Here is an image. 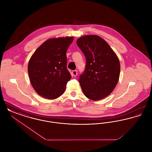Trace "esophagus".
Returning a JSON list of instances; mask_svg holds the SVG:
<instances>
[{
	"label": "esophagus",
	"instance_id": "esophagus-1",
	"mask_svg": "<svg viewBox=\"0 0 152 152\" xmlns=\"http://www.w3.org/2000/svg\"><path fill=\"white\" fill-rule=\"evenodd\" d=\"M77 75V71H76V70H74V71H72V75L73 76H74V77H75V76H76V75Z\"/></svg>",
	"mask_w": 152,
	"mask_h": 152
}]
</instances>
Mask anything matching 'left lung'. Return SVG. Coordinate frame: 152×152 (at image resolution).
<instances>
[{"label": "left lung", "mask_w": 152, "mask_h": 152, "mask_svg": "<svg viewBox=\"0 0 152 152\" xmlns=\"http://www.w3.org/2000/svg\"><path fill=\"white\" fill-rule=\"evenodd\" d=\"M76 43L86 59L85 70L79 80L83 93L94 101L106 97L115 89L120 76V64L116 53L97 35L81 37Z\"/></svg>", "instance_id": "1"}]
</instances>
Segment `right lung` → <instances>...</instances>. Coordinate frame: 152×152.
<instances>
[{"mask_svg": "<svg viewBox=\"0 0 152 152\" xmlns=\"http://www.w3.org/2000/svg\"><path fill=\"white\" fill-rule=\"evenodd\" d=\"M73 37L50 39L44 42L29 60L28 71L36 92L47 99L63 94L71 75L66 67V52Z\"/></svg>", "mask_w": 152, "mask_h": 152, "instance_id": "right-lung-1", "label": "right lung"}]
</instances>
